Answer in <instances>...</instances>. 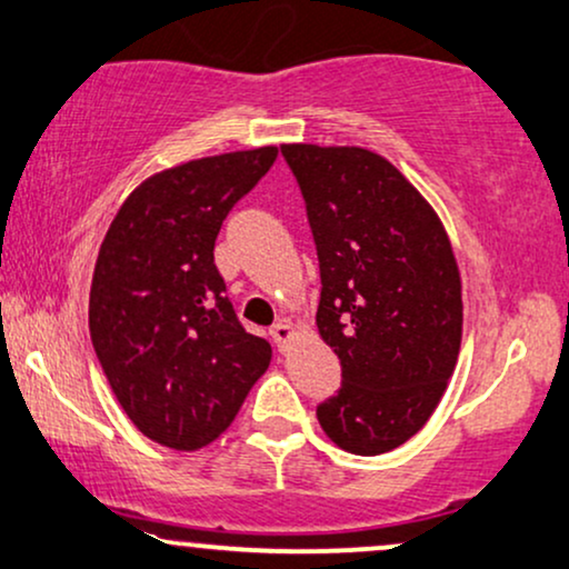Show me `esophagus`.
<instances>
[{
  "label": "esophagus",
  "mask_w": 569,
  "mask_h": 569,
  "mask_svg": "<svg viewBox=\"0 0 569 569\" xmlns=\"http://www.w3.org/2000/svg\"><path fill=\"white\" fill-rule=\"evenodd\" d=\"M292 335H296V329L287 325V321H277V325L271 327V340L279 350L287 348V342L292 340Z\"/></svg>",
  "instance_id": "obj_1"
}]
</instances>
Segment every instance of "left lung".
Instances as JSON below:
<instances>
[{
  "instance_id": "left-lung-1",
  "label": "left lung",
  "mask_w": 569,
  "mask_h": 569,
  "mask_svg": "<svg viewBox=\"0 0 569 569\" xmlns=\"http://www.w3.org/2000/svg\"><path fill=\"white\" fill-rule=\"evenodd\" d=\"M319 256L317 325L342 382L321 430L359 456L422 430L461 346V279L443 223L401 171L361 147L282 144Z\"/></svg>"
}]
</instances>
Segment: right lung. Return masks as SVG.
I'll return each mask as SVG.
<instances>
[{"instance_id": "obj_1", "label": "right lung", "mask_w": 569, "mask_h": 569, "mask_svg": "<svg viewBox=\"0 0 569 569\" xmlns=\"http://www.w3.org/2000/svg\"><path fill=\"white\" fill-rule=\"evenodd\" d=\"M277 147L189 160L139 184L110 223L89 296V332L139 432L198 451L231 425L271 346L240 325L213 263L229 210Z\"/></svg>"}]
</instances>
